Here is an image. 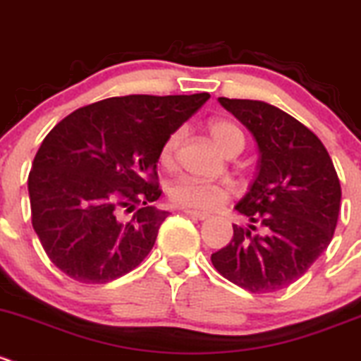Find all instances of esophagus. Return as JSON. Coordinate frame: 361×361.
Returning <instances> with one entry per match:
<instances>
[{
  "instance_id": "esophagus-1",
  "label": "esophagus",
  "mask_w": 361,
  "mask_h": 361,
  "mask_svg": "<svg viewBox=\"0 0 361 361\" xmlns=\"http://www.w3.org/2000/svg\"><path fill=\"white\" fill-rule=\"evenodd\" d=\"M184 212L188 214L189 217H192V219H198V221H205L207 217H209V214H205V212H200V210H191V209H185Z\"/></svg>"
}]
</instances>
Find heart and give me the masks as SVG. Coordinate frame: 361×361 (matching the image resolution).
Returning <instances> with one entry per match:
<instances>
[{"mask_svg": "<svg viewBox=\"0 0 361 361\" xmlns=\"http://www.w3.org/2000/svg\"><path fill=\"white\" fill-rule=\"evenodd\" d=\"M210 137L226 154H238L245 145V137L238 124L228 119H216L209 124ZM184 131L176 130L166 137L165 144L159 151V161L165 166H172L176 161L177 149H179ZM231 196V188L221 182H210L198 179V177L182 176L170 184L169 198L173 205L184 207L191 210H210L223 205Z\"/></svg>", "mask_w": 361, "mask_h": 361, "instance_id": "heart-1", "label": "heart"}]
</instances>
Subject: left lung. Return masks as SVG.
Returning <instances> with one entry per match:
<instances>
[{"instance_id":"obj_1","label":"left lung","mask_w":361,"mask_h":361,"mask_svg":"<svg viewBox=\"0 0 361 361\" xmlns=\"http://www.w3.org/2000/svg\"><path fill=\"white\" fill-rule=\"evenodd\" d=\"M247 126L259 149L258 176L235 209L249 230L210 256L224 279L251 293H272L300 279L334 238L341 182L319 138L277 106L219 98ZM260 228V233L254 231Z\"/></svg>"}]
</instances>
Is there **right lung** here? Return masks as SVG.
Wrapping results in <instances>:
<instances>
[{"label": "right lung", "mask_w": 361, "mask_h": 361, "mask_svg": "<svg viewBox=\"0 0 361 361\" xmlns=\"http://www.w3.org/2000/svg\"><path fill=\"white\" fill-rule=\"evenodd\" d=\"M209 98L114 96L52 128L35 156L27 189L31 223L61 272L82 284H105L144 262L169 217L151 205L161 196V145ZM123 209L135 212L124 221Z\"/></svg>", "instance_id": "obj_1"}]
</instances>
